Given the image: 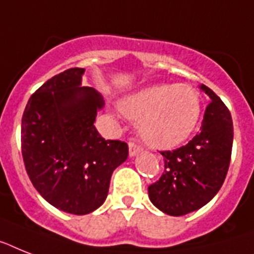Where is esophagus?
<instances>
[{
  "instance_id": "34e87169",
  "label": "esophagus",
  "mask_w": 254,
  "mask_h": 254,
  "mask_svg": "<svg viewBox=\"0 0 254 254\" xmlns=\"http://www.w3.org/2000/svg\"><path fill=\"white\" fill-rule=\"evenodd\" d=\"M142 150V146L138 145V143H135L134 141H130L129 142V154H130V156H134L137 152H139Z\"/></svg>"
}]
</instances>
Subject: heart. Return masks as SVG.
Masks as SVG:
<instances>
[{
	"label": "heart",
	"mask_w": 254,
	"mask_h": 254,
	"mask_svg": "<svg viewBox=\"0 0 254 254\" xmlns=\"http://www.w3.org/2000/svg\"><path fill=\"white\" fill-rule=\"evenodd\" d=\"M124 116L139 121L142 138L152 147L168 148L185 141L201 113L199 96L188 84H154L119 103Z\"/></svg>",
	"instance_id": "heart-1"
}]
</instances>
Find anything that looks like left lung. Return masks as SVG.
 I'll list each match as a JSON object with an SVG mask.
<instances>
[{
  "label": "left lung",
  "mask_w": 254,
  "mask_h": 254,
  "mask_svg": "<svg viewBox=\"0 0 254 254\" xmlns=\"http://www.w3.org/2000/svg\"><path fill=\"white\" fill-rule=\"evenodd\" d=\"M209 95L201 130L187 145L160 151L164 172L148 187V195L163 213L181 216L205 206L219 191L230 167L234 125L220 98L205 84Z\"/></svg>",
  "instance_id": "8db88e82"
}]
</instances>
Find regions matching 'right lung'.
Here are the masks:
<instances>
[{
    "label": "right lung",
    "instance_id": "add662e5",
    "mask_svg": "<svg viewBox=\"0 0 254 254\" xmlns=\"http://www.w3.org/2000/svg\"><path fill=\"white\" fill-rule=\"evenodd\" d=\"M84 73L71 67L31 95L20 142L27 175L41 197L74 215L96 210L108 194L113 171L129 154L127 142L104 139L94 125L104 100L79 87Z\"/></svg>",
    "mask_w": 254,
    "mask_h": 254
}]
</instances>
